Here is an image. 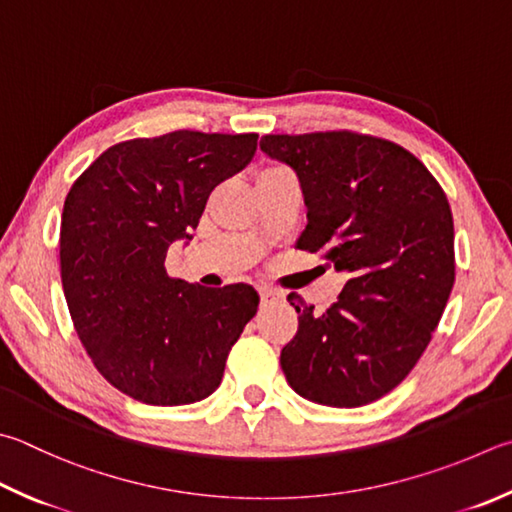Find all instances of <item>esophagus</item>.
<instances>
[{"label": "esophagus", "mask_w": 512, "mask_h": 512, "mask_svg": "<svg viewBox=\"0 0 512 512\" xmlns=\"http://www.w3.org/2000/svg\"><path fill=\"white\" fill-rule=\"evenodd\" d=\"M259 297H262V306H273L284 300V295L271 286H259Z\"/></svg>", "instance_id": "obj_1"}]
</instances>
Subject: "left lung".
<instances>
[{
  "mask_svg": "<svg viewBox=\"0 0 512 512\" xmlns=\"http://www.w3.org/2000/svg\"><path fill=\"white\" fill-rule=\"evenodd\" d=\"M259 147L300 181L306 228L295 248L324 250L349 277L324 313L288 295L300 320L280 356L288 385L329 407L378 401L414 369L448 304L450 203L414 154L383 138L271 134Z\"/></svg>",
  "mask_w": 512,
  "mask_h": 512,
  "instance_id": "1",
  "label": "left lung"
}]
</instances>
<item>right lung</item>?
Returning <instances> with one entry per match:
<instances>
[{
	"instance_id": "add662e5",
	"label": "right lung",
	"mask_w": 512,
	"mask_h": 512,
	"mask_svg": "<svg viewBox=\"0 0 512 512\" xmlns=\"http://www.w3.org/2000/svg\"><path fill=\"white\" fill-rule=\"evenodd\" d=\"M257 134L179 129L102 152L62 210V288L96 369L147 405L203 401L257 313L253 286L174 280L165 255L192 239L210 192L253 161Z\"/></svg>"
}]
</instances>
